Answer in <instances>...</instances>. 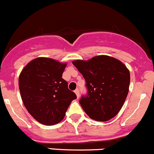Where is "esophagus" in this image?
Returning <instances> with one entry per match:
<instances>
[{
  "mask_svg": "<svg viewBox=\"0 0 154 154\" xmlns=\"http://www.w3.org/2000/svg\"><path fill=\"white\" fill-rule=\"evenodd\" d=\"M75 94H76V96H77V98H79V97H80V93H79V89H75Z\"/></svg>",
  "mask_w": 154,
  "mask_h": 154,
  "instance_id": "34e87169",
  "label": "esophagus"
}]
</instances>
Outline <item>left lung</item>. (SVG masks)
<instances>
[{
  "label": "left lung",
  "mask_w": 154,
  "mask_h": 154,
  "mask_svg": "<svg viewBox=\"0 0 154 154\" xmlns=\"http://www.w3.org/2000/svg\"><path fill=\"white\" fill-rule=\"evenodd\" d=\"M86 81L87 94L79 103L89 118L107 122L122 109L129 91L130 74L117 59L100 55L72 63Z\"/></svg>",
  "instance_id": "left-lung-1"
}]
</instances>
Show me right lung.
I'll return each mask as SVG.
<instances>
[{
    "mask_svg": "<svg viewBox=\"0 0 154 154\" xmlns=\"http://www.w3.org/2000/svg\"><path fill=\"white\" fill-rule=\"evenodd\" d=\"M66 65L51 58L38 57L20 73L19 88L22 102L29 113L41 124H58L72 100L76 99L62 78Z\"/></svg>",
    "mask_w": 154,
    "mask_h": 154,
    "instance_id": "1",
    "label": "right lung"
}]
</instances>
